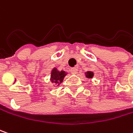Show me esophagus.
I'll return each mask as SVG.
<instances>
[{
  "label": "esophagus",
  "instance_id": "esophagus-1",
  "mask_svg": "<svg viewBox=\"0 0 133 133\" xmlns=\"http://www.w3.org/2000/svg\"><path fill=\"white\" fill-rule=\"evenodd\" d=\"M70 72H71L72 74H73V75H76L77 72H78V70H77L76 67H73V68H72V69L70 70Z\"/></svg>",
  "mask_w": 133,
  "mask_h": 133
}]
</instances>
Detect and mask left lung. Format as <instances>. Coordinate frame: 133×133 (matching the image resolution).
I'll list each match as a JSON object with an SVG mask.
<instances>
[{
	"label": "left lung",
	"mask_w": 133,
	"mask_h": 133,
	"mask_svg": "<svg viewBox=\"0 0 133 133\" xmlns=\"http://www.w3.org/2000/svg\"><path fill=\"white\" fill-rule=\"evenodd\" d=\"M84 76L85 77L87 78H92L94 76V72H92V71H87L85 73H84Z\"/></svg>",
	"instance_id": "obj_1"
}]
</instances>
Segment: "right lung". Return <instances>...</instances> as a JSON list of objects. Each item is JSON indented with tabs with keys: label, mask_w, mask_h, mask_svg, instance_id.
<instances>
[{
	"label": "right lung",
	"mask_w": 133,
	"mask_h": 133,
	"mask_svg": "<svg viewBox=\"0 0 133 133\" xmlns=\"http://www.w3.org/2000/svg\"><path fill=\"white\" fill-rule=\"evenodd\" d=\"M50 74V82L59 86L63 82L64 77L68 74V72L64 70H58L57 67H54Z\"/></svg>",
	"instance_id": "add662e5"
}]
</instances>
